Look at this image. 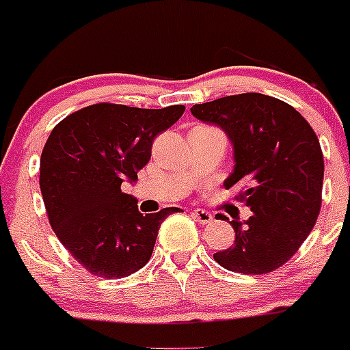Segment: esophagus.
Segmentation results:
<instances>
[{
  "instance_id": "esophagus-1",
  "label": "esophagus",
  "mask_w": 350,
  "mask_h": 350,
  "mask_svg": "<svg viewBox=\"0 0 350 350\" xmlns=\"http://www.w3.org/2000/svg\"><path fill=\"white\" fill-rule=\"evenodd\" d=\"M191 215H193V218H195L196 221H200L201 225H206L213 220V215L208 213V211L203 210V208H196V210H193Z\"/></svg>"
}]
</instances>
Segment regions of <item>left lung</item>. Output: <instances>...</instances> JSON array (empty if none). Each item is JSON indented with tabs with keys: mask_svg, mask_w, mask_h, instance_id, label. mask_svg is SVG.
<instances>
[{
	"mask_svg": "<svg viewBox=\"0 0 350 350\" xmlns=\"http://www.w3.org/2000/svg\"><path fill=\"white\" fill-rule=\"evenodd\" d=\"M193 116L218 125L234 146V172L225 188L242 185L237 200L249 220H232L235 242L213 254L225 269L266 274L288 262L320 213L323 154L317 133L291 105L243 93L193 105Z\"/></svg>",
	"mask_w": 350,
	"mask_h": 350,
	"instance_id": "8db88e82",
	"label": "left lung"
}]
</instances>
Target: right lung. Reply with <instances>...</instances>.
Segmentation results:
<instances>
[{
  "mask_svg": "<svg viewBox=\"0 0 350 350\" xmlns=\"http://www.w3.org/2000/svg\"><path fill=\"white\" fill-rule=\"evenodd\" d=\"M185 113L98 103L54 126L40 157V191L49 224L86 271L125 278L149 262L161 224L178 208L142 215L122 183L137 181L152 142Z\"/></svg>",
  "mask_w": 350,
  "mask_h": 350,
  "instance_id": "right-lung-1",
  "label": "right lung"
}]
</instances>
